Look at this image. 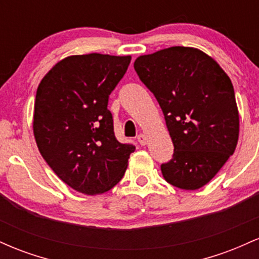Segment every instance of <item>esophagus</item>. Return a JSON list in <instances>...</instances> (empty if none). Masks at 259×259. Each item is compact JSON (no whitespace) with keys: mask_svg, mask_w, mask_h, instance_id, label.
<instances>
[{"mask_svg":"<svg viewBox=\"0 0 259 259\" xmlns=\"http://www.w3.org/2000/svg\"><path fill=\"white\" fill-rule=\"evenodd\" d=\"M138 141H139V144L141 145V146H145V145L147 144L146 135H145V134H140V135L138 136Z\"/></svg>","mask_w":259,"mask_h":259,"instance_id":"obj_1","label":"esophagus"}]
</instances>
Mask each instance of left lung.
Listing matches in <instances>:
<instances>
[{"label": "left lung", "instance_id": "obj_1", "mask_svg": "<svg viewBox=\"0 0 259 259\" xmlns=\"http://www.w3.org/2000/svg\"><path fill=\"white\" fill-rule=\"evenodd\" d=\"M140 80L158 101L174 145L160 165L173 186L197 190L221 170L239 139V111L231 80L212 57L174 46L140 56Z\"/></svg>", "mask_w": 259, "mask_h": 259}]
</instances>
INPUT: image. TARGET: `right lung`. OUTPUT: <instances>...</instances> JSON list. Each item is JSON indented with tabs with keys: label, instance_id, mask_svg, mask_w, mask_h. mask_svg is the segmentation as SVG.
I'll return each mask as SVG.
<instances>
[{
	"label": "right lung",
	"instance_id": "obj_1",
	"mask_svg": "<svg viewBox=\"0 0 259 259\" xmlns=\"http://www.w3.org/2000/svg\"><path fill=\"white\" fill-rule=\"evenodd\" d=\"M130 61L101 53L70 56L37 88L32 127L38 151L59 179L81 194L99 195L117 185L135 151L115 139L107 108Z\"/></svg>",
	"mask_w": 259,
	"mask_h": 259
}]
</instances>
